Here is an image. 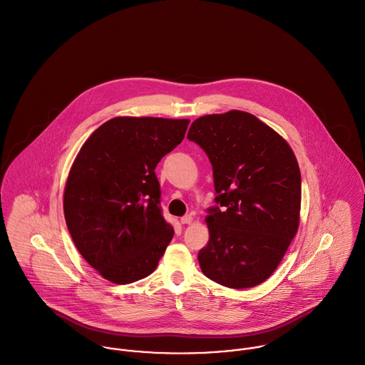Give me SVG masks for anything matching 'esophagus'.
<instances>
[{
    "label": "esophagus",
    "mask_w": 365,
    "mask_h": 365,
    "mask_svg": "<svg viewBox=\"0 0 365 365\" xmlns=\"http://www.w3.org/2000/svg\"><path fill=\"white\" fill-rule=\"evenodd\" d=\"M192 221H193V216H192V215L183 216V217L180 219V222H182V224H192Z\"/></svg>",
    "instance_id": "34e87169"
}]
</instances>
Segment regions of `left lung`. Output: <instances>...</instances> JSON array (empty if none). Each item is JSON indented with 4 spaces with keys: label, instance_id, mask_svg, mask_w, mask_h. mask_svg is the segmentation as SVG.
I'll return each mask as SVG.
<instances>
[{
    "label": "left lung",
    "instance_id": "left-lung-1",
    "mask_svg": "<svg viewBox=\"0 0 365 365\" xmlns=\"http://www.w3.org/2000/svg\"><path fill=\"white\" fill-rule=\"evenodd\" d=\"M187 138L212 162L219 205L206 217L210 240L199 252L200 268L227 288L257 287L278 268L299 228L296 156L275 130L240 110L195 120Z\"/></svg>",
    "mask_w": 365,
    "mask_h": 365
}]
</instances>
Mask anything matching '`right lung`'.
<instances>
[{"instance_id":"add662e5","label":"right lung","mask_w":365,"mask_h":365,"mask_svg":"<svg viewBox=\"0 0 365 365\" xmlns=\"http://www.w3.org/2000/svg\"><path fill=\"white\" fill-rule=\"evenodd\" d=\"M189 123L115 117L80 148L63 212L76 248L104 279L127 285L158 267L175 231L159 207L155 168L182 143Z\"/></svg>"}]
</instances>
